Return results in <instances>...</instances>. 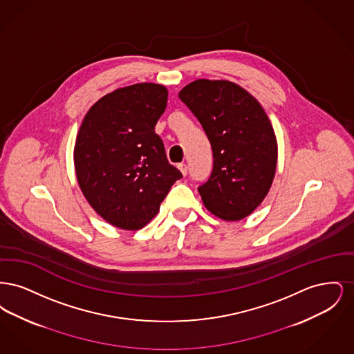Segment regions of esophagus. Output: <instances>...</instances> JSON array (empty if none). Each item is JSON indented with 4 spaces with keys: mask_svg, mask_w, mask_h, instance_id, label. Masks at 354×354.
Listing matches in <instances>:
<instances>
[{
    "mask_svg": "<svg viewBox=\"0 0 354 354\" xmlns=\"http://www.w3.org/2000/svg\"><path fill=\"white\" fill-rule=\"evenodd\" d=\"M178 169H180V172L183 174V175H187V171H188V167H187V165L185 163H180L179 166H178Z\"/></svg>",
    "mask_w": 354,
    "mask_h": 354,
    "instance_id": "esophagus-1",
    "label": "esophagus"
}]
</instances>
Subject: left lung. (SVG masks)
I'll list each match as a JSON object with an SVG mask.
<instances>
[{
    "label": "left lung",
    "mask_w": 354,
    "mask_h": 354,
    "mask_svg": "<svg viewBox=\"0 0 354 354\" xmlns=\"http://www.w3.org/2000/svg\"><path fill=\"white\" fill-rule=\"evenodd\" d=\"M179 98L201 122L214 152V169L199 194L219 219L250 216L270 192L277 140L270 118L253 95L225 80H196Z\"/></svg>",
    "instance_id": "left-lung-1"
}]
</instances>
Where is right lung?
I'll list each match as a JSON object with an SVG mask.
<instances>
[{"label":"right lung","mask_w":354,"mask_h":354,"mask_svg":"<svg viewBox=\"0 0 354 354\" xmlns=\"http://www.w3.org/2000/svg\"><path fill=\"white\" fill-rule=\"evenodd\" d=\"M167 98L163 84L117 88L90 107L77 135L80 188L102 219L120 230L138 231L149 224L171 185L182 178L155 134Z\"/></svg>","instance_id":"right-lung-1"}]
</instances>
